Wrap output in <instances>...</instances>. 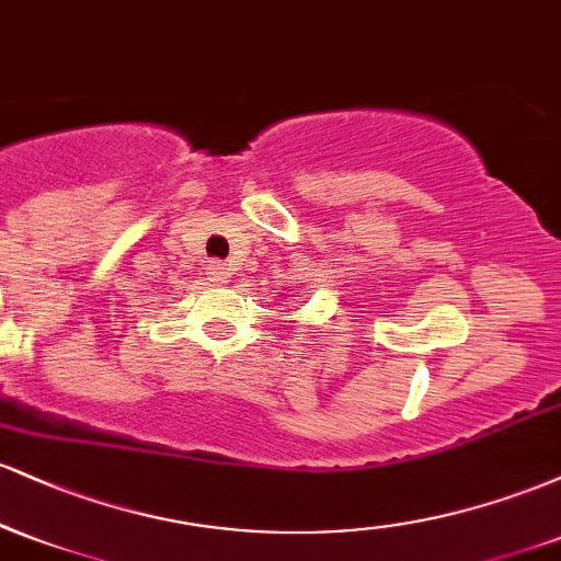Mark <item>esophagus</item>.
I'll return each instance as SVG.
<instances>
[{"label":"esophagus","instance_id":"esophagus-1","mask_svg":"<svg viewBox=\"0 0 561 561\" xmlns=\"http://www.w3.org/2000/svg\"><path fill=\"white\" fill-rule=\"evenodd\" d=\"M208 279L216 282V285H224V282H229L227 266H224V263H218V261L210 263V266H208Z\"/></svg>","mask_w":561,"mask_h":561}]
</instances>
